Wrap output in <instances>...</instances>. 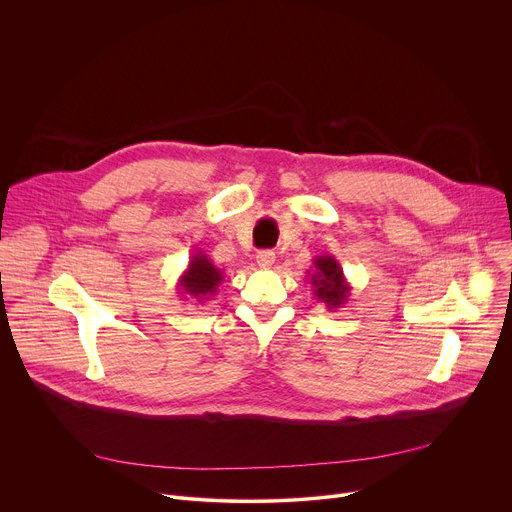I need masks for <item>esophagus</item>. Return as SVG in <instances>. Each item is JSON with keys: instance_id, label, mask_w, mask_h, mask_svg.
<instances>
[{"instance_id": "esophagus-1", "label": "esophagus", "mask_w": 512, "mask_h": 512, "mask_svg": "<svg viewBox=\"0 0 512 512\" xmlns=\"http://www.w3.org/2000/svg\"><path fill=\"white\" fill-rule=\"evenodd\" d=\"M273 263H275V253H273V251H259V253H257V265H259V267L267 269V267H271Z\"/></svg>"}]
</instances>
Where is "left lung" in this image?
I'll use <instances>...</instances> for the list:
<instances>
[{
  "mask_svg": "<svg viewBox=\"0 0 512 512\" xmlns=\"http://www.w3.org/2000/svg\"><path fill=\"white\" fill-rule=\"evenodd\" d=\"M306 279L312 285L314 298L328 310L342 308L350 298V283L346 281L344 271L334 255L316 257Z\"/></svg>",
  "mask_w": 512,
  "mask_h": 512,
  "instance_id": "obj_1",
  "label": "left lung"
}]
</instances>
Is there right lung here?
Masks as SVG:
<instances>
[{
  "instance_id": "1",
  "label": "right lung",
  "mask_w": 512,
  "mask_h": 512,
  "mask_svg": "<svg viewBox=\"0 0 512 512\" xmlns=\"http://www.w3.org/2000/svg\"><path fill=\"white\" fill-rule=\"evenodd\" d=\"M223 279H225L223 271L210 261V257L202 251H196L190 257L188 267L178 279V289L180 294H184V298H190L194 302H204L216 294L218 285L223 283Z\"/></svg>"
}]
</instances>
